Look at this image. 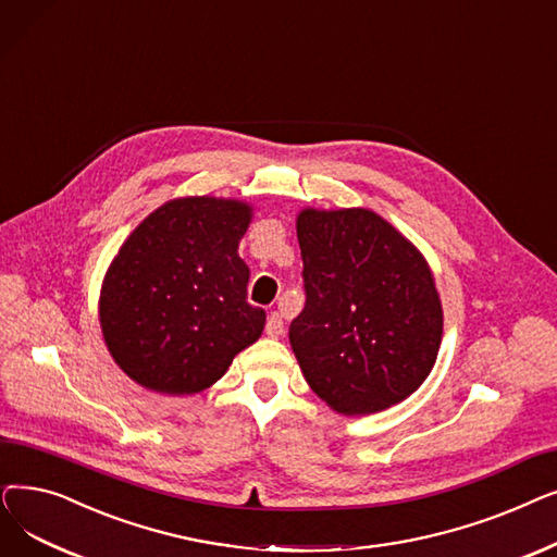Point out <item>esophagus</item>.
<instances>
[{
  "instance_id": "esophagus-1",
  "label": "esophagus",
  "mask_w": 557,
  "mask_h": 557,
  "mask_svg": "<svg viewBox=\"0 0 557 557\" xmlns=\"http://www.w3.org/2000/svg\"><path fill=\"white\" fill-rule=\"evenodd\" d=\"M283 329H285L283 317H281L278 312H272V314L268 317V324H264V333H268L270 337H281V335H283Z\"/></svg>"
}]
</instances>
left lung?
I'll list each match as a JSON object with an SVG mask.
<instances>
[{
	"mask_svg": "<svg viewBox=\"0 0 557 557\" xmlns=\"http://www.w3.org/2000/svg\"><path fill=\"white\" fill-rule=\"evenodd\" d=\"M306 306L289 344L310 389L339 414L381 412L429 379L444 314L423 253L369 208L297 215Z\"/></svg>",
	"mask_w": 557,
	"mask_h": 557,
	"instance_id": "1",
	"label": "left lung"
}]
</instances>
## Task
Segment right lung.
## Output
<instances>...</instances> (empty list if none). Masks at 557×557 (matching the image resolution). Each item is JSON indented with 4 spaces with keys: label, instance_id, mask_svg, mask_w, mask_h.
<instances>
[{
    "label": "right lung",
    "instance_id": "right-lung-1",
    "mask_svg": "<svg viewBox=\"0 0 557 557\" xmlns=\"http://www.w3.org/2000/svg\"><path fill=\"white\" fill-rule=\"evenodd\" d=\"M251 220L240 199L176 197L131 231L99 293L106 349L131 381L197 394L262 335L268 314L247 301L237 253Z\"/></svg>",
    "mask_w": 557,
    "mask_h": 557
}]
</instances>
